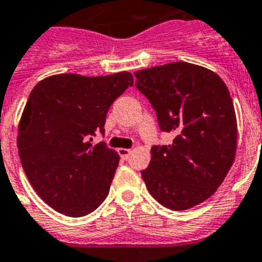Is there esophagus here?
<instances>
[{
	"instance_id": "1",
	"label": "esophagus",
	"mask_w": 262,
	"mask_h": 262,
	"mask_svg": "<svg viewBox=\"0 0 262 262\" xmlns=\"http://www.w3.org/2000/svg\"><path fill=\"white\" fill-rule=\"evenodd\" d=\"M118 152L122 159H127L129 157V154H131V150L129 148H119Z\"/></svg>"
}]
</instances>
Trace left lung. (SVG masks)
<instances>
[{
  "instance_id": "1",
  "label": "left lung",
  "mask_w": 262,
  "mask_h": 262,
  "mask_svg": "<svg viewBox=\"0 0 262 262\" xmlns=\"http://www.w3.org/2000/svg\"><path fill=\"white\" fill-rule=\"evenodd\" d=\"M136 88L157 111L167 146H152L142 170L150 194L171 210L210 198L224 182L237 150V119L226 84L210 69L186 61L134 73Z\"/></svg>"
}]
</instances>
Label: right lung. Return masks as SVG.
I'll use <instances>...</instances> for the list:
<instances>
[{"label": "right lung", "mask_w": 262, "mask_h": 262, "mask_svg": "<svg viewBox=\"0 0 262 262\" xmlns=\"http://www.w3.org/2000/svg\"><path fill=\"white\" fill-rule=\"evenodd\" d=\"M129 72L108 76L53 75L34 85L18 124L19 159L40 198L68 217H83L110 193L119 154L92 136L104 134L107 112L128 87Z\"/></svg>", "instance_id": "add662e5"}]
</instances>
